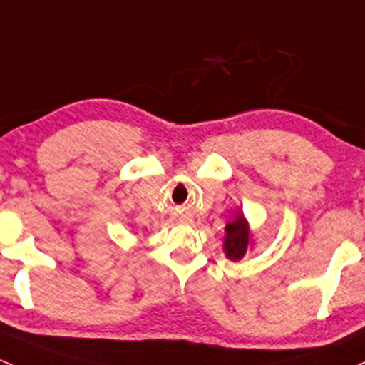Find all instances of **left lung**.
Listing matches in <instances>:
<instances>
[{"label":"left lung","mask_w":365,"mask_h":365,"mask_svg":"<svg viewBox=\"0 0 365 365\" xmlns=\"http://www.w3.org/2000/svg\"><path fill=\"white\" fill-rule=\"evenodd\" d=\"M225 253L230 260H240L250 244V230L242 214H237V217L225 227Z\"/></svg>","instance_id":"obj_1"}]
</instances>
